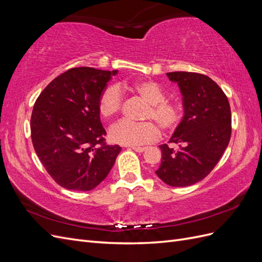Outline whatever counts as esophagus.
<instances>
[{"mask_svg": "<svg viewBox=\"0 0 262 262\" xmlns=\"http://www.w3.org/2000/svg\"><path fill=\"white\" fill-rule=\"evenodd\" d=\"M132 148L136 150V152H138V153H143L144 150L146 149V147H140V146H133Z\"/></svg>", "mask_w": 262, "mask_h": 262, "instance_id": "obj_1", "label": "esophagus"}]
</instances>
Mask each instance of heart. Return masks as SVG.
I'll return each mask as SVG.
<instances>
[{"label":"heart","instance_id":"heart-1","mask_svg":"<svg viewBox=\"0 0 262 262\" xmlns=\"http://www.w3.org/2000/svg\"><path fill=\"white\" fill-rule=\"evenodd\" d=\"M130 90L145 100L148 107L144 119L155 121L164 131L176 129L182 119V107L177 101L168 100L167 93L155 81H141L130 86ZM122 94L116 85L102 91L98 109L102 117L110 118L120 112ZM160 136L158 126L152 121L132 122L121 120L109 129V138L115 143L126 146H139L150 143Z\"/></svg>","mask_w":262,"mask_h":262}]
</instances>
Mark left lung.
<instances>
[{"instance_id":"obj_1","label":"left lung","mask_w":262,"mask_h":262,"mask_svg":"<svg viewBox=\"0 0 262 262\" xmlns=\"http://www.w3.org/2000/svg\"><path fill=\"white\" fill-rule=\"evenodd\" d=\"M182 95L184 117L169 143L160 145L161 166L155 172L171 187H187L207 177L226 149L232 134L229 102L221 87L207 75L169 72Z\"/></svg>"}]
</instances>
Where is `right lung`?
<instances>
[{
  "instance_id": "add662e5",
  "label": "right lung",
  "mask_w": 262,
  "mask_h": 262,
  "mask_svg": "<svg viewBox=\"0 0 262 262\" xmlns=\"http://www.w3.org/2000/svg\"><path fill=\"white\" fill-rule=\"evenodd\" d=\"M118 71L73 68L55 77L37 98L30 119L39 160L61 187L90 191L112 170L121 147L108 145L98 100Z\"/></svg>"
}]
</instances>
